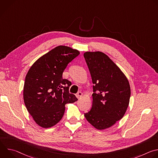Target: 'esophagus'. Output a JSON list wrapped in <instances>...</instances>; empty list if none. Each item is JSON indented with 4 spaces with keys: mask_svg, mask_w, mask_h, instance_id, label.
I'll return each instance as SVG.
<instances>
[{
    "mask_svg": "<svg viewBox=\"0 0 158 158\" xmlns=\"http://www.w3.org/2000/svg\"><path fill=\"white\" fill-rule=\"evenodd\" d=\"M82 96V93L81 92V91L78 92V93L76 94V97H77V98H80Z\"/></svg>",
    "mask_w": 158,
    "mask_h": 158,
    "instance_id": "esophagus-1",
    "label": "esophagus"
}]
</instances>
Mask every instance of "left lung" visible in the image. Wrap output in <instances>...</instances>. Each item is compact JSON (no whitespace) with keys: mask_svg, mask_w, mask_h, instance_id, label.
Returning <instances> with one entry per match:
<instances>
[{"mask_svg":"<svg viewBox=\"0 0 158 158\" xmlns=\"http://www.w3.org/2000/svg\"><path fill=\"white\" fill-rule=\"evenodd\" d=\"M84 57L94 84L93 106L84 116L95 128L105 129L124 116L131 96L129 83L105 54L86 52Z\"/></svg>","mask_w":158,"mask_h":158,"instance_id":"left-lung-1","label":"left lung"}]
</instances>
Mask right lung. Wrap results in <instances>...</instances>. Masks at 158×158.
<instances>
[{
	"mask_svg": "<svg viewBox=\"0 0 158 158\" xmlns=\"http://www.w3.org/2000/svg\"><path fill=\"white\" fill-rule=\"evenodd\" d=\"M79 52L59 46L36 60L29 70L24 87L26 108L35 122L48 128L59 123L65 111V104L77 101L69 93L72 82L62 78V73Z\"/></svg>",
	"mask_w": 158,
	"mask_h": 158,
	"instance_id": "add662e5",
	"label": "right lung"
}]
</instances>
